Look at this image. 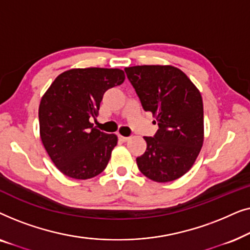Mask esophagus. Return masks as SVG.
<instances>
[{
    "instance_id": "34e87169",
    "label": "esophagus",
    "mask_w": 250,
    "mask_h": 250,
    "mask_svg": "<svg viewBox=\"0 0 250 250\" xmlns=\"http://www.w3.org/2000/svg\"><path fill=\"white\" fill-rule=\"evenodd\" d=\"M118 139H119V141H122V142H126L129 140L128 136H124V135H118Z\"/></svg>"
}]
</instances>
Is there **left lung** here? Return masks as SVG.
<instances>
[{"mask_svg": "<svg viewBox=\"0 0 250 250\" xmlns=\"http://www.w3.org/2000/svg\"><path fill=\"white\" fill-rule=\"evenodd\" d=\"M146 111L159 129L145 136L146 152L136 158L143 175L158 183L190 170L204 145V104L199 90L179 68L145 64L125 68Z\"/></svg>", "mask_w": 250, "mask_h": 250, "instance_id": "obj_1", "label": "left lung"}]
</instances>
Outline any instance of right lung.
I'll return each mask as SVG.
<instances>
[{
  "label": "right lung",
  "instance_id": "obj_1",
  "mask_svg": "<svg viewBox=\"0 0 250 250\" xmlns=\"http://www.w3.org/2000/svg\"><path fill=\"white\" fill-rule=\"evenodd\" d=\"M118 68H74L61 73L41 99L40 135L47 155L66 176L87 180L107 167L117 135L93 127L104 92L121 85Z\"/></svg>",
  "mask_w": 250,
  "mask_h": 250
}]
</instances>
